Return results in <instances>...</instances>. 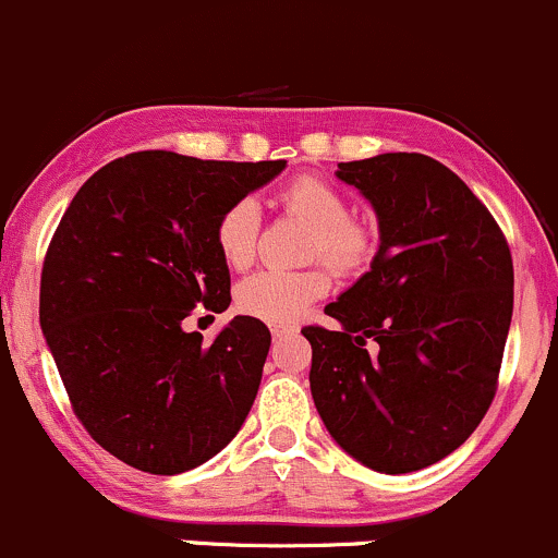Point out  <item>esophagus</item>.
Wrapping results in <instances>:
<instances>
[{"instance_id":"obj_1","label":"esophagus","mask_w":558,"mask_h":558,"mask_svg":"<svg viewBox=\"0 0 558 558\" xmlns=\"http://www.w3.org/2000/svg\"><path fill=\"white\" fill-rule=\"evenodd\" d=\"M292 332H295V327H292V325H274V327H271V336H274V338L292 336Z\"/></svg>"}]
</instances>
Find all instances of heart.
I'll return each instance as SVG.
<instances>
[{"instance_id": "obj_1", "label": "heart", "mask_w": 558, "mask_h": 558, "mask_svg": "<svg viewBox=\"0 0 558 558\" xmlns=\"http://www.w3.org/2000/svg\"><path fill=\"white\" fill-rule=\"evenodd\" d=\"M287 215L312 226L306 255L327 263L336 271L349 274L360 268L373 252V231L365 220L349 215L347 195L322 177L303 174L287 182L277 195ZM260 236V206L252 198H239L222 209L215 226V244L231 268H246L255 260ZM330 290L325 268L281 271L266 268L246 277L236 287V303L244 314L271 325H290L308 312Z\"/></svg>"}]
</instances>
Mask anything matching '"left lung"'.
I'll list each match as a JSON object with an SVG mask.
<instances>
[{
    "instance_id": "left-lung-1",
    "label": "left lung",
    "mask_w": 558,
    "mask_h": 558,
    "mask_svg": "<svg viewBox=\"0 0 558 558\" xmlns=\"http://www.w3.org/2000/svg\"><path fill=\"white\" fill-rule=\"evenodd\" d=\"M378 217L363 274L308 325L312 398L343 451L378 473L449 457L489 411L513 317V260L475 193L422 153L338 163Z\"/></svg>"
}]
</instances>
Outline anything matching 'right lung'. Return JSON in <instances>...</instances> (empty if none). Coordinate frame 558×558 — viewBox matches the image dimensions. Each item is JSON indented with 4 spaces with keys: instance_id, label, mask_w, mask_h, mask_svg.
Segmentation results:
<instances>
[{
    "instance_id": "obj_1",
    "label": "right lung",
    "mask_w": 558,
    "mask_h": 558,
    "mask_svg": "<svg viewBox=\"0 0 558 558\" xmlns=\"http://www.w3.org/2000/svg\"><path fill=\"white\" fill-rule=\"evenodd\" d=\"M284 166L131 153L101 166L61 217L39 281V325L74 416L120 462L177 475L236 438L271 332L233 317L204 343L182 322L193 308L231 306L217 217Z\"/></svg>"
}]
</instances>
